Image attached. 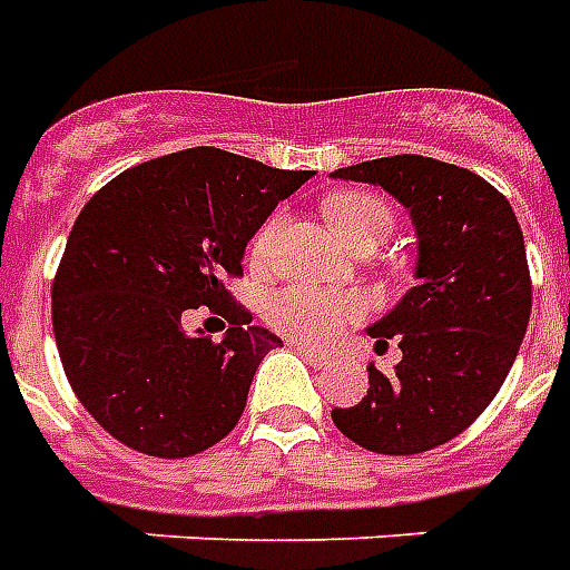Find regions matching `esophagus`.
Instances as JSON below:
<instances>
[{"label":"esophagus","instance_id":"34e87169","mask_svg":"<svg viewBox=\"0 0 570 570\" xmlns=\"http://www.w3.org/2000/svg\"><path fill=\"white\" fill-rule=\"evenodd\" d=\"M294 350L301 353V356L309 362V365H328L331 353L328 350H322V346H313V343H294Z\"/></svg>","mask_w":570,"mask_h":570}]
</instances>
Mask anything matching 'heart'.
<instances>
[{"label":"heart","mask_w":570,"mask_h":570,"mask_svg":"<svg viewBox=\"0 0 570 570\" xmlns=\"http://www.w3.org/2000/svg\"><path fill=\"white\" fill-rule=\"evenodd\" d=\"M325 212H328L331 224L341 233L343 242L353 245V248L365 239L383 242L393 229V214L386 208V202L377 199V196H368V193L331 196ZM282 227H285L282 214H273L261 224V229L254 233L252 239L254 264L269 261V254L276 248V239L282 236ZM358 316H362V301L356 294L322 292V288H304V285L282 288L266 301L269 325L282 331V334H292L297 341L325 343L343 325L356 322Z\"/></svg>","instance_id":"1"}]
</instances>
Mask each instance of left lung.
Instances as JSON below:
<instances>
[{
  "instance_id": "8db88e82",
  "label": "left lung",
  "mask_w": 570,
  "mask_h": 570,
  "mask_svg": "<svg viewBox=\"0 0 570 570\" xmlns=\"http://www.w3.org/2000/svg\"><path fill=\"white\" fill-rule=\"evenodd\" d=\"M331 177L383 187L417 233V285L368 328L399 341L390 374L368 365V395L334 407V426L377 454H421L460 435L498 395L531 316L519 220L485 177L426 156H386Z\"/></svg>"
}]
</instances>
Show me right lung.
<instances>
[{
  "instance_id": "right-lung-1",
  "label": "right lung",
  "mask_w": 570,
  "mask_h": 570,
  "mask_svg": "<svg viewBox=\"0 0 570 570\" xmlns=\"http://www.w3.org/2000/svg\"><path fill=\"white\" fill-rule=\"evenodd\" d=\"M313 171L193 147L128 168L76 217L51 285V322L72 393L122 445L193 458L239 423L257 365L278 337L252 325L224 278ZM208 305L233 330L187 335Z\"/></svg>"
}]
</instances>
